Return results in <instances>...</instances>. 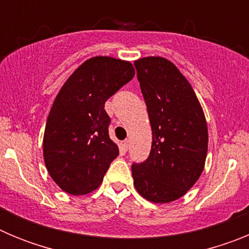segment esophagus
Returning <instances> with one entry per match:
<instances>
[{"instance_id":"1","label":"esophagus","mask_w":249,"mask_h":249,"mask_svg":"<svg viewBox=\"0 0 249 249\" xmlns=\"http://www.w3.org/2000/svg\"><path fill=\"white\" fill-rule=\"evenodd\" d=\"M121 148H122L123 151L126 152L127 149L129 148V141H128V140H124V141H122V142H121Z\"/></svg>"}]
</instances>
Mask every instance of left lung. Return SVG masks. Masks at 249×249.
Here are the masks:
<instances>
[{
	"label": "left lung",
	"mask_w": 249,
	"mask_h": 249,
	"mask_svg": "<svg viewBox=\"0 0 249 249\" xmlns=\"http://www.w3.org/2000/svg\"><path fill=\"white\" fill-rule=\"evenodd\" d=\"M152 128L151 153L132 166L136 190L153 203L181 198L206 163L208 127L198 98L177 66L160 56L135 61Z\"/></svg>",
	"instance_id": "1"
}]
</instances>
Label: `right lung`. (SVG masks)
<instances>
[{
    "label": "right lung",
    "instance_id": "1",
    "mask_svg": "<svg viewBox=\"0 0 249 249\" xmlns=\"http://www.w3.org/2000/svg\"><path fill=\"white\" fill-rule=\"evenodd\" d=\"M129 61L91 57L63 83L48 114L43 160L66 193L82 196L101 186L118 146L109 138L106 101L133 78Z\"/></svg>",
    "mask_w": 249,
    "mask_h": 249
}]
</instances>
